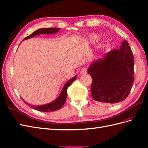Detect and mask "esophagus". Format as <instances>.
I'll return each instance as SVG.
<instances>
[{
    "label": "esophagus",
    "instance_id": "1",
    "mask_svg": "<svg viewBox=\"0 0 148 148\" xmlns=\"http://www.w3.org/2000/svg\"><path fill=\"white\" fill-rule=\"evenodd\" d=\"M87 67H82V68L81 69V71H80V74H87Z\"/></svg>",
    "mask_w": 148,
    "mask_h": 148
}]
</instances>
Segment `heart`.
<instances>
[{
    "label": "heart",
    "mask_w": 148,
    "mask_h": 148,
    "mask_svg": "<svg viewBox=\"0 0 148 148\" xmlns=\"http://www.w3.org/2000/svg\"><path fill=\"white\" fill-rule=\"evenodd\" d=\"M100 39V36L97 34H92L88 38V41L90 43H95Z\"/></svg>",
    "instance_id": "heart-1"
}]
</instances>
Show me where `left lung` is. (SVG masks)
<instances>
[{
  "label": "left lung",
  "instance_id": "1",
  "mask_svg": "<svg viewBox=\"0 0 148 148\" xmlns=\"http://www.w3.org/2000/svg\"><path fill=\"white\" fill-rule=\"evenodd\" d=\"M92 78L91 95L104 103H115L127 97L134 82V58L128 41L93 61L88 68Z\"/></svg>",
  "mask_w": 148,
  "mask_h": 148
}]
</instances>
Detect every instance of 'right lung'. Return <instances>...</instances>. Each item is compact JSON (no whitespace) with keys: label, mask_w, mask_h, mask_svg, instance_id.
I'll use <instances>...</instances> for the list:
<instances>
[{"label":"right lung","mask_w":148,"mask_h":148,"mask_svg":"<svg viewBox=\"0 0 148 148\" xmlns=\"http://www.w3.org/2000/svg\"><path fill=\"white\" fill-rule=\"evenodd\" d=\"M60 30V28H40L37 29L35 32L32 33L31 35L25 38L23 40H27L31 38L34 37L35 36L39 35L40 34H54V33H57ZM77 75H75L74 77L69 79L67 81L65 85L63 87L60 93V95L58 97L53 100V102H50L47 104L45 105H33L29 104L28 103H26L29 107L33 108V109L37 110L40 112H53L58 110L61 109L63 105H64L67 97V88L69 87V86L72 84V82H74L77 78ZM23 100H24L23 99Z\"/></svg>","instance_id":"obj_1"}]
</instances>
